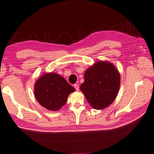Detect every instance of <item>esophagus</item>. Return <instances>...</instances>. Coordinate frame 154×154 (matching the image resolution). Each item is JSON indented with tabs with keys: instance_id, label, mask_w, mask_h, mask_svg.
Instances as JSON below:
<instances>
[{
	"instance_id": "34e87169",
	"label": "esophagus",
	"mask_w": 154,
	"mask_h": 154,
	"mask_svg": "<svg viewBox=\"0 0 154 154\" xmlns=\"http://www.w3.org/2000/svg\"><path fill=\"white\" fill-rule=\"evenodd\" d=\"M74 87L75 88L76 90H77V91L79 90V85H78V84H75V85H74Z\"/></svg>"
}]
</instances>
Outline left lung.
<instances>
[{"mask_svg": "<svg viewBox=\"0 0 154 154\" xmlns=\"http://www.w3.org/2000/svg\"><path fill=\"white\" fill-rule=\"evenodd\" d=\"M80 90L88 103L95 109H103L111 104L120 87V75L107 61H98L85 72Z\"/></svg>", "mask_w": 154, "mask_h": 154, "instance_id": "8db88e82", "label": "left lung"}]
</instances>
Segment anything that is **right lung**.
<instances>
[{
    "mask_svg": "<svg viewBox=\"0 0 154 154\" xmlns=\"http://www.w3.org/2000/svg\"><path fill=\"white\" fill-rule=\"evenodd\" d=\"M75 89L58 74L45 73L36 82L34 94L42 106L49 110H59L66 103L69 95Z\"/></svg>",
    "mask_w": 154,
    "mask_h": 154,
    "instance_id": "add662e5",
    "label": "right lung"
}]
</instances>
